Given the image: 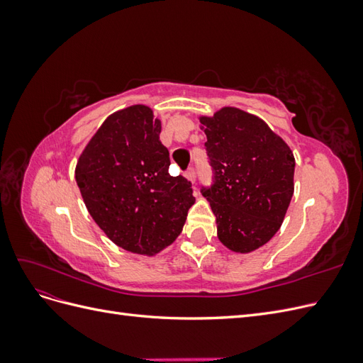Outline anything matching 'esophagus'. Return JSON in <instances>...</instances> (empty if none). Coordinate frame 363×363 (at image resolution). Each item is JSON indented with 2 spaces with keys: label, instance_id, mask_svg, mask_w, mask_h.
Instances as JSON below:
<instances>
[{
  "label": "esophagus",
  "instance_id": "obj_1",
  "mask_svg": "<svg viewBox=\"0 0 363 363\" xmlns=\"http://www.w3.org/2000/svg\"><path fill=\"white\" fill-rule=\"evenodd\" d=\"M184 177L188 179V180H191L192 183L195 182V179H196V172H195V168H189L188 171L184 172Z\"/></svg>",
  "mask_w": 363,
  "mask_h": 363
}]
</instances>
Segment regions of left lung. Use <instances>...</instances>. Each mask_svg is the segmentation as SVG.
Here are the masks:
<instances>
[{"instance_id":"left-lung-1","label":"left lung","mask_w":363,"mask_h":363,"mask_svg":"<svg viewBox=\"0 0 363 363\" xmlns=\"http://www.w3.org/2000/svg\"><path fill=\"white\" fill-rule=\"evenodd\" d=\"M200 123L212 169V184L201 186V194L216 216L219 240L236 252L265 245L292 199V151L260 118L235 107Z\"/></svg>"}]
</instances>
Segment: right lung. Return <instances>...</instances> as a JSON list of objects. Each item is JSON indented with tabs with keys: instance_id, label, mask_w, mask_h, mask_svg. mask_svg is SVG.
<instances>
[{
	"instance_id": "obj_1",
	"label": "right lung",
	"mask_w": 363,
	"mask_h": 363,
	"mask_svg": "<svg viewBox=\"0 0 363 363\" xmlns=\"http://www.w3.org/2000/svg\"><path fill=\"white\" fill-rule=\"evenodd\" d=\"M160 121L147 106L108 116L77 162L75 180L94 221L124 250L156 255L182 233L192 183L169 175Z\"/></svg>"
}]
</instances>
